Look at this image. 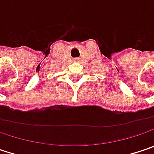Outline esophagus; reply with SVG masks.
<instances>
[{
    "mask_svg": "<svg viewBox=\"0 0 154 154\" xmlns=\"http://www.w3.org/2000/svg\"><path fill=\"white\" fill-rule=\"evenodd\" d=\"M74 60H79V58H76V59H75Z\"/></svg>",
    "mask_w": 154,
    "mask_h": 154,
    "instance_id": "34e87169",
    "label": "esophagus"
}]
</instances>
